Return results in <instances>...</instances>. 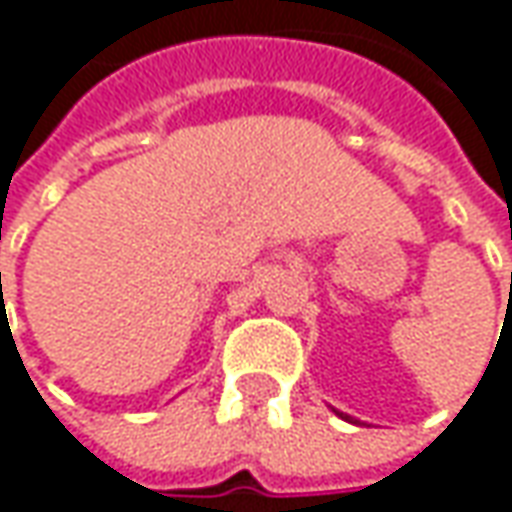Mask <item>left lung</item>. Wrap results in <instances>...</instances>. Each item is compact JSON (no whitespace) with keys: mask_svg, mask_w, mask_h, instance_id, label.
<instances>
[{"mask_svg":"<svg viewBox=\"0 0 512 512\" xmlns=\"http://www.w3.org/2000/svg\"><path fill=\"white\" fill-rule=\"evenodd\" d=\"M335 415H341L344 421H349V424H355V418H352V415H346V412H338V410H335Z\"/></svg>","mask_w":512,"mask_h":512,"instance_id":"1","label":"left lung"}]
</instances>
